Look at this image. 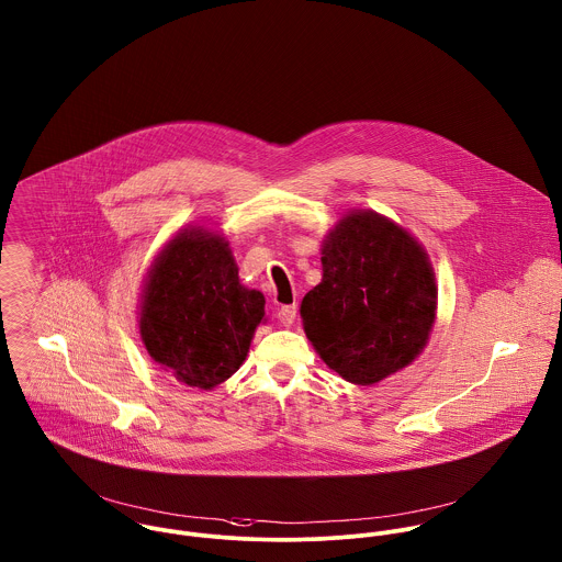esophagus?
<instances>
[{"label": "esophagus", "mask_w": 562, "mask_h": 562, "mask_svg": "<svg viewBox=\"0 0 562 562\" xmlns=\"http://www.w3.org/2000/svg\"><path fill=\"white\" fill-rule=\"evenodd\" d=\"M295 317H297V308L295 306H282L280 313H278V319L282 326H293L295 324Z\"/></svg>", "instance_id": "1"}]
</instances>
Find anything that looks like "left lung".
I'll return each instance as SVG.
<instances>
[{
	"label": "left lung",
	"instance_id": "8db88e82",
	"mask_svg": "<svg viewBox=\"0 0 562 562\" xmlns=\"http://www.w3.org/2000/svg\"><path fill=\"white\" fill-rule=\"evenodd\" d=\"M322 282L300 306L322 360L371 386L413 364L437 322V276L426 247L375 211H351L322 245Z\"/></svg>",
	"mask_w": 562,
	"mask_h": 562
}]
</instances>
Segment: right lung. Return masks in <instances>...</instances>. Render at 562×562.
Masks as SVG:
<instances>
[{
	"label": "right lung",
	"instance_id": "1",
	"mask_svg": "<svg viewBox=\"0 0 562 562\" xmlns=\"http://www.w3.org/2000/svg\"><path fill=\"white\" fill-rule=\"evenodd\" d=\"M265 322V295L238 280L217 229H178L145 273L138 335L154 362L187 386L211 391L236 373Z\"/></svg>",
	"mask_w": 562,
	"mask_h": 562
}]
</instances>
